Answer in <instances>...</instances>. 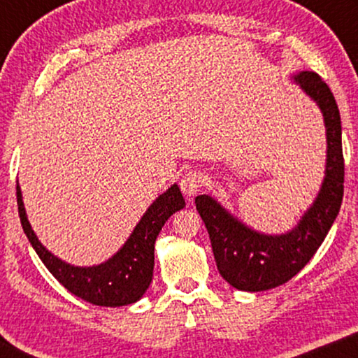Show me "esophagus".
Returning a JSON list of instances; mask_svg holds the SVG:
<instances>
[{
    "label": "esophagus",
    "instance_id": "obj_1",
    "mask_svg": "<svg viewBox=\"0 0 358 358\" xmlns=\"http://www.w3.org/2000/svg\"><path fill=\"white\" fill-rule=\"evenodd\" d=\"M202 176H200V173H197V171H187L182 178H180V190H182L184 195H187V197H192V195H195L200 190V187H202Z\"/></svg>",
    "mask_w": 358,
    "mask_h": 358
}]
</instances>
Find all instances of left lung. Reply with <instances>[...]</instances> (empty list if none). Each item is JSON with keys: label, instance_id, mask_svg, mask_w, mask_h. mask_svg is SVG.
Here are the masks:
<instances>
[{"label": "left lung", "instance_id": "1", "mask_svg": "<svg viewBox=\"0 0 358 358\" xmlns=\"http://www.w3.org/2000/svg\"><path fill=\"white\" fill-rule=\"evenodd\" d=\"M293 80L321 109L327 140L324 180L316 200L296 227L285 234L273 236L254 231L210 195L195 197V207L212 241L218 272L238 290H271L295 277L315 256L341 210L344 155L336 99L329 86L316 73L301 71Z\"/></svg>", "mask_w": 358, "mask_h": 358}]
</instances>
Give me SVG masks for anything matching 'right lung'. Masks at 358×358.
Here are the masks:
<instances>
[{
    "mask_svg": "<svg viewBox=\"0 0 358 358\" xmlns=\"http://www.w3.org/2000/svg\"><path fill=\"white\" fill-rule=\"evenodd\" d=\"M16 195L22 229L41 261L68 292L97 306L131 305L145 295L153 278L156 238L171 215L185 207L178 184L171 185L150 205L130 238L109 261L92 267H76L43 248L27 220L19 184Z\"/></svg>",
    "mask_w": 358,
    "mask_h": 358,
    "instance_id": "1",
    "label": "right lung"
}]
</instances>
